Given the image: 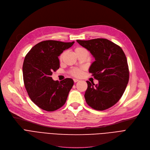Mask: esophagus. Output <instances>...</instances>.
Masks as SVG:
<instances>
[{"mask_svg": "<svg viewBox=\"0 0 150 150\" xmlns=\"http://www.w3.org/2000/svg\"><path fill=\"white\" fill-rule=\"evenodd\" d=\"M78 81H79V80H78V79H74V81L75 83H76V82H78Z\"/></svg>", "mask_w": 150, "mask_h": 150, "instance_id": "34e87169", "label": "esophagus"}]
</instances>
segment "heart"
<instances>
[{"label":"heart","instance_id":"b5f03b06","mask_svg":"<svg viewBox=\"0 0 150 150\" xmlns=\"http://www.w3.org/2000/svg\"><path fill=\"white\" fill-rule=\"evenodd\" d=\"M84 49L82 48V47H77V48L75 49V53L80 51V50H83ZM63 55H64V53H62L60 56H59V59L60 60H62V58H63ZM70 74H72L73 76H76V77H79L81 76V75L82 74V70L81 69H78V68H74L72 70H71V72Z\"/></svg>","mask_w":150,"mask_h":150}]
</instances>
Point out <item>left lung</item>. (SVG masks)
I'll list each match as a JSON object with an SVG mask.
<instances>
[{"instance_id":"obj_1","label":"left lung","mask_w":150,"mask_h":150,"mask_svg":"<svg viewBox=\"0 0 150 150\" xmlns=\"http://www.w3.org/2000/svg\"><path fill=\"white\" fill-rule=\"evenodd\" d=\"M76 41L95 58L89 71L98 84L86 81V103L97 111L112 107L123 96L129 81V69L125 53L120 46L106 39Z\"/></svg>"}]
</instances>
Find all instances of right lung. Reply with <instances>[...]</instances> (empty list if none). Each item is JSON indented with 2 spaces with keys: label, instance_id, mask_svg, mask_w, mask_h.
<instances>
[{
  "label": "right lung",
  "instance_id": "obj_1",
  "mask_svg": "<svg viewBox=\"0 0 150 150\" xmlns=\"http://www.w3.org/2000/svg\"><path fill=\"white\" fill-rule=\"evenodd\" d=\"M74 42L42 41L33 47L25 57L22 72L25 89L31 101L45 111H56L64 105L74 85L71 78L59 82L51 76L59 68L58 57Z\"/></svg>",
  "mask_w": 150,
  "mask_h": 150
}]
</instances>
